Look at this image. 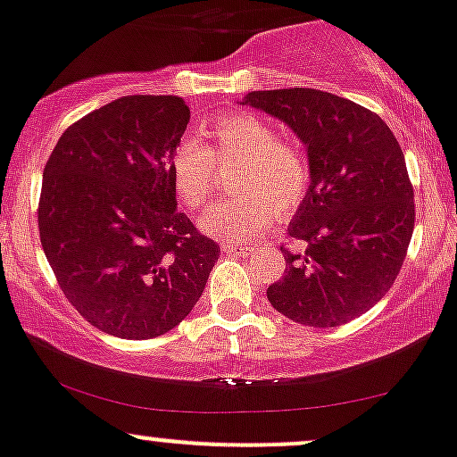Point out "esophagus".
<instances>
[{"instance_id":"esophagus-1","label":"esophagus","mask_w":457,"mask_h":457,"mask_svg":"<svg viewBox=\"0 0 457 457\" xmlns=\"http://www.w3.org/2000/svg\"><path fill=\"white\" fill-rule=\"evenodd\" d=\"M222 253L228 257H248L253 254V248L242 246V244H222Z\"/></svg>"}]
</instances>
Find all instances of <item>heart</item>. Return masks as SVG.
Returning a JSON list of instances; mask_svg holds the SVG:
<instances>
[{
    "mask_svg": "<svg viewBox=\"0 0 457 457\" xmlns=\"http://www.w3.org/2000/svg\"><path fill=\"white\" fill-rule=\"evenodd\" d=\"M204 135L209 145L183 139L170 159L171 187L187 209L203 207L213 191V160L237 163L230 176V191L237 195L204 211L198 222L203 233L227 244L254 239L272 227L274 211L287 218L301 207L312 170L272 124L254 115H222L204 126Z\"/></svg>",
    "mask_w": 457,
    "mask_h": 457,
    "instance_id": "1",
    "label": "heart"
}]
</instances>
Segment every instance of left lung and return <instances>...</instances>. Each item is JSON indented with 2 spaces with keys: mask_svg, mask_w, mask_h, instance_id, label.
<instances>
[{
  "mask_svg": "<svg viewBox=\"0 0 457 457\" xmlns=\"http://www.w3.org/2000/svg\"><path fill=\"white\" fill-rule=\"evenodd\" d=\"M239 104L277 117L307 150L309 191L289 222L303 254L270 305L305 327H340L386 296L414 230V191L399 141L379 115L318 89L250 91Z\"/></svg>",
  "mask_w": 457,
  "mask_h": 457,
  "instance_id": "1",
  "label": "left lung"
}]
</instances>
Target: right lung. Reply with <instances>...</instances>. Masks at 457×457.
<instances>
[{"label":"right lung","mask_w":457,"mask_h":457,"mask_svg":"<svg viewBox=\"0 0 457 457\" xmlns=\"http://www.w3.org/2000/svg\"><path fill=\"white\" fill-rule=\"evenodd\" d=\"M187 121L183 97H120L62 132L43 170L46 257L67 301L109 336L168 333L220 257L176 209L170 159Z\"/></svg>","instance_id":"1"}]
</instances>
